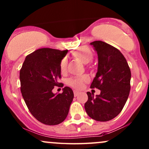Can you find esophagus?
Masks as SVG:
<instances>
[{
	"mask_svg": "<svg viewBox=\"0 0 149 149\" xmlns=\"http://www.w3.org/2000/svg\"><path fill=\"white\" fill-rule=\"evenodd\" d=\"M80 93V92L79 91H77V90H74V91H73V94H74L75 97L78 96V95H79Z\"/></svg>",
	"mask_w": 149,
	"mask_h": 149,
	"instance_id": "34e87169",
	"label": "esophagus"
}]
</instances>
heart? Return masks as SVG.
I'll return each mask as SVG.
<instances>
[{
  "label": "heart",
  "instance_id": "heart-1",
  "mask_svg": "<svg viewBox=\"0 0 149 149\" xmlns=\"http://www.w3.org/2000/svg\"><path fill=\"white\" fill-rule=\"evenodd\" d=\"M72 55L73 57L78 58L79 60L84 63V64H88L93 59V54H92V51L88 47H85V46H83V47H80L79 49L73 51L72 52ZM66 64H67L66 59V58H63L60 61V64H59V67H60L61 72L65 71V70L66 69ZM88 80V77L87 76L72 77V78H70L68 80L67 83L69 85L75 88H81L83 86L85 82L87 81Z\"/></svg>",
  "mask_w": 149,
  "mask_h": 149
}]
</instances>
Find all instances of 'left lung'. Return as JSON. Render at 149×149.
I'll list each match as a JSON object with an SVG mask.
<instances>
[{
    "instance_id": "left-lung-1",
    "label": "left lung",
    "mask_w": 149,
    "mask_h": 149,
    "mask_svg": "<svg viewBox=\"0 0 149 149\" xmlns=\"http://www.w3.org/2000/svg\"><path fill=\"white\" fill-rule=\"evenodd\" d=\"M98 55L96 76L90 88L101 90L100 95L87 92L85 109L92 119L106 122L116 117L127 102L130 90L131 71L120 51L107 42L96 40L90 43Z\"/></svg>"
}]
</instances>
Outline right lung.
Masks as SVG:
<instances>
[{
	"label": "right lung",
	"mask_w": 149,
	"mask_h": 149,
	"mask_svg": "<svg viewBox=\"0 0 149 149\" xmlns=\"http://www.w3.org/2000/svg\"><path fill=\"white\" fill-rule=\"evenodd\" d=\"M67 52L68 49H38L26 57L20 70L24 100L33 117L47 125H58L66 119L74 96L69 87L63 88L61 94L52 92L54 86L64 85L58 83L59 64Z\"/></svg>",
	"instance_id": "1"
}]
</instances>
